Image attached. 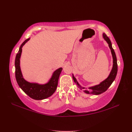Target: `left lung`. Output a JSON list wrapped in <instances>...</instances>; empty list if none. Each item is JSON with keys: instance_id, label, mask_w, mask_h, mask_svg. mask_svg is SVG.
<instances>
[{"instance_id": "1", "label": "left lung", "mask_w": 132, "mask_h": 132, "mask_svg": "<svg viewBox=\"0 0 132 132\" xmlns=\"http://www.w3.org/2000/svg\"><path fill=\"white\" fill-rule=\"evenodd\" d=\"M103 38H104V40L107 42L108 44V46L109 48L111 49L112 55L113 57V68L112 69L110 72V74L109 75L108 77L105 79L102 82H101L99 85H96L93 87H91L87 88H85L82 87L79 83H78L77 81L76 78H75L74 75H72V78H73V80L75 83H76L78 87H79L80 89H83L84 92H86L87 94H93V95H99L100 94L103 93V92L106 91L107 90L108 88L110 87V86L112 85V83H113L114 80L115 79L116 75L117 73V58L115 52H114L113 49L112 48V44L110 39L107 37L105 33H103Z\"/></svg>"}]
</instances>
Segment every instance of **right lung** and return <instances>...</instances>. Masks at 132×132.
<instances>
[{
    "mask_svg": "<svg viewBox=\"0 0 132 132\" xmlns=\"http://www.w3.org/2000/svg\"><path fill=\"white\" fill-rule=\"evenodd\" d=\"M29 40V38L27 39L21 45L16 56L15 62L16 79L20 87L30 97L35 100H43L52 96L58 86L59 77L62 70V68H61L56 70L53 72L52 77L49 82L45 85L30 83L25 80L22 75L20 66V58L22 52V47Z\"/></svg>",
    "mask_w": 132,
    "mask_h": 132,
    "instance_id": "add662e5",
    "label": "right lung"
}]
</instances>
